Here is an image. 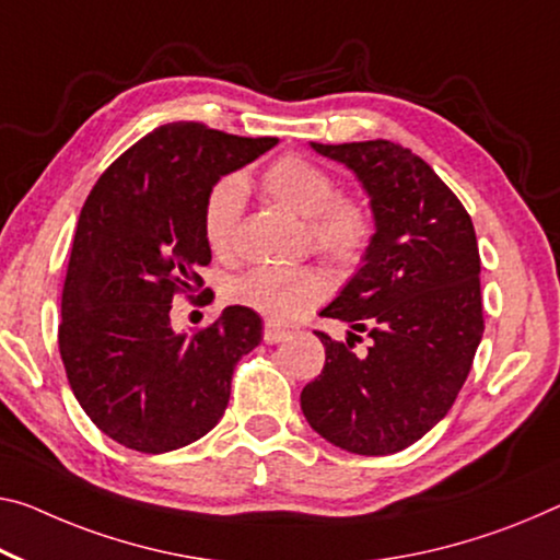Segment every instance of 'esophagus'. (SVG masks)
Returning <instances> with one entry per match:
<instances>
[{
	"label": "esophagus",
	"mask_w": 560,
	"mask_h": 560,
	"mask_svg": "<svg viewBox=\"0 0 560 560\" xmlns=\"http://www.w3.org/2000/svg\"><path fill=\"white\" fill-rule=\"evenodd\" d=\"M262 338H265V342H268V346H275V342H280V340L288 338V330L268 323V325H265V330H262Z\"/></svg>",
	"instance_id": "esophagus-1"
}]
</instances>
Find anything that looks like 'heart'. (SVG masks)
Returning a JSON list of instances; mask_svg holds the SVG:
<instances>
[{"label":"heart","mask_w":560,"mask_h":560,"mask_svg":"<svg viewBox=\"0 0 560 560\" xmlns=\"http://www.w3.org/2000/svg\"><path fill=\"white\" fill-rule=\"evenodd\" d=\"M262 187L275 202L307 220V240L335 262H355L373 240V212L358 197L338 195L328 170L300 154H285L265 170ZM247 185L240 175H225L210 187L202 208V235L214 255H228L245 210ZM235 305L255 310L272 323H290L325 298L323 275L313 268H257L237 275L228 285Z\"/></svg>","instance_id":"1"}]
</instances>
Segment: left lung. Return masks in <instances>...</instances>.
Masks as SVG:
<instances>
[{
  "instance_id": "1",
  "label": "left lung",
  "mask_w": 560,
  "mask_h": 560,
  "mask_svg": "<svg viewBox=\"0 0 560 560\" xmlns=\"http://www.w3.org/2000/svg\"><path fill=\"white\" fill-rule=\"evenodd\" d=\"M363 187L375 232L363 265L320 315L350 325L346 342L317 332L323 373L300 393L325 441L388 455L448 416L483 338L480 255L470 214L418 154L388 140L317 144ZM358 331L374 340L351 352Z\"/></svg>"
}]
</instances>
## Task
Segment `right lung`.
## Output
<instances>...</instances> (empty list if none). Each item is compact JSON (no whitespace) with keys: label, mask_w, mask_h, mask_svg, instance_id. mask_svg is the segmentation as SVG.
Masks as SVG:
<instances>
[{"label":"right lung","mask_w":560,"mask_h":560,"mask_svg":"<svg viewBox=\"0 0 560 560\" xmlns=\"http://www.w3.org/2000/svg\"><path fill=\"white\" fill-rule=\"evenodd\" d=\"M200 122L162 125L112 162L77 222L62 290L59 355L74 398L125 448L167 453L220 423L237 360L262 340L255 310L230 305L195 335L172 298L202 288L210 187L275 148Z\"/></svg>","instance_id":"1"}]
</instances>
